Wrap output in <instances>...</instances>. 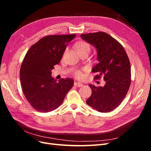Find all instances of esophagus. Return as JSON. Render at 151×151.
Instances as JSON below:
<instances>
[{"label":"esophagus","instance_id":"34e87169","mask_svg":"<svg viewBox=\"0 0 151 151\" xmlns=\"http://www.w3.org/2000/svg\"><path fill=\"white\" fill-rule=\"evenodd\" d=\"M74 86L76 87H83V84L81 83H79V82H75Z\"/></svg>","mask_w":151,"mask_h":151}]
</instances>
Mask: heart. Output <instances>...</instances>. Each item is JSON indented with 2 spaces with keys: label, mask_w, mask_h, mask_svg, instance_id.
Wrapping results in <instances>:
<instances>
[{
  "label": "heart",
  "mask_w": 151,
  "mask_h": 151,
  "mask_svg": "<svg viewBox=\"0 0 151 151\" xmlns=\"http://www.w3.org/2000/svg\"><path fill=\"white\" fill-rule=\"evenodd\" d=\"M77 48L79 52H86L89 53L91 50V47L89 43L85 42V41H81L77 44ZM75 76L79 79H83L84 77V74L81 70H77L75 71Z\"/></svg>",
  "instance_id": "1"
}]
</instances>
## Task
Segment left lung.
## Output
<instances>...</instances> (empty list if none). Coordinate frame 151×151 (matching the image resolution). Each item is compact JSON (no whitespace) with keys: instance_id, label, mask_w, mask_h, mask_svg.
Returning a JSON list of instances; mask_svg holds the SVG:
<instances>
[{"instance_id":"8db88e82","label":"left lung","mask_w":151,"mask_h":151,"mask_svg":"<svg viewBox=\"0 0 151 151\" xmlns=\"http://www.w3.org/2000/svg\"><path fill=\"white\" fill-rule=\"evenodd\" d=\"M81 37L97 49L99 62L92 69L95 79L103 76L106 84L92 89L86 103L96 110L107 113L116 108L125 98L131 83L129 58L120 43L104 32L82 34Z\"/></svg>"}]
</instances>
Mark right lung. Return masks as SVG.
<instances>
[{
    "label": "right lung",
    "instance_id": "right-lung-1",
    "mask_svg": "<svg viewBox=\"0 0 151 151\" xmlns=\"http://www.w3.org/2000/svg\"><path fill=\"white\" fill-rule=\"evenodd\" d=\"M76 34L48 35L32 45L20 68L21 88L31 106L40 112H49L62 104L74 85L70 78L57 82L51 70L59 63L67 43Z\"/></svg>",
    "mask_w": 151,
    "mask_h": 151
}]
</instances>
